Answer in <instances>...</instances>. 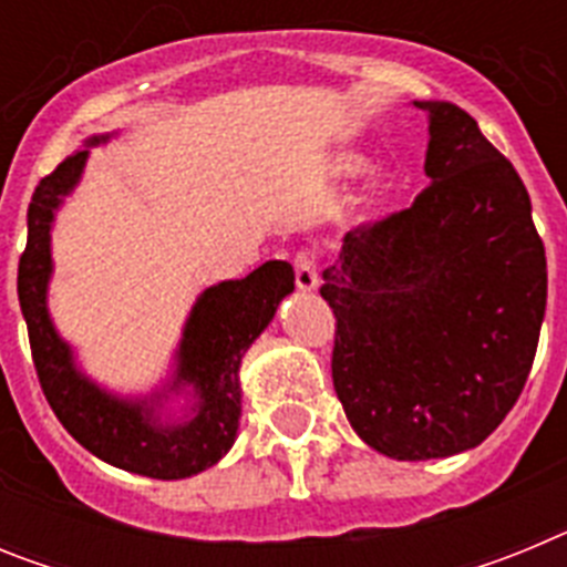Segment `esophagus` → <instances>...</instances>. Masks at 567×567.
I'll list each match as a JSON object with an SVG mask.
<instances>
[{
	"label": "esophagus",
	"mask_w": 567,
	"mask_h": 567,
	"mask_svg": "<svg viewBox=\"0 0 567 567\" xmlns=\"http://www.w3.org/2000/svg\"><path fill=\"white\" fill-rule=\"evenodd\" d=\"M295 284H298L300 292L318 289V267H315V258L309 252L295 255Z\"/></svg>",
	"instance_id": "obj_1"
}]
</instances>
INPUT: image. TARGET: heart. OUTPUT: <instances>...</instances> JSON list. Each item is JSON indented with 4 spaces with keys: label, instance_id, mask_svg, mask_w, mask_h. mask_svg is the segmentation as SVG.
Masks as SVG:
<instances>
[{
    "label": "heart",
    "instance_id": "heart-1",
    "mask_svg": "<svg viewBox=\"0 0 567 567\" xmlns=\"http://www.w3.org/2000/svg\"><path fill=\"white\" fill-rule=\"evenodd\" d=\"M365 169V162L360 155H338L332 162V173L340 178H349V175H360Z\"/></svg>",
    "mask_w": 567,
    "mask_h": 567
}]
</instances>
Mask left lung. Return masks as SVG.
Wrapping results in <instances>:
<instances>
[{
  "instance_id": "obj_1",
  "label": "left lung",
  "mask_w": 567,
  "mask_h": 567,
  "mask_svg": "<svg viewBox=\"0 0 567 567\" xmlns=\"http://www.w3.org/2000/svg\"><path fill=\"white\" fill-rule=\"evenodd\" d=\"M429 113V187L360 224L320 295L332 380L363 443L394 460L474 449L514 409L537 354L548 264L514 164L465 110Z\"/></svg>"
}]
</instances>
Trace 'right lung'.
I'll return each instance as SVG.
<instances>
[{"label":"right lung","mask_w":567,"mask_h":567,"mask_svg":"<svg viewBox=\"0 0 567 567\" xmlns=\"http://www.w3.org/2000/svg\"><path fill=\"white\" fill-rule=\"evenodd\" d=\"M93 135L90 144L107 142ZM76 150L39 182L28 207V247L19 258V307L28 323L30 352L50 409L70 437L115 468L153 480H184L215 465L233 449L240 417L238 369L252 340L269 327L275 309L295 289L287 260H267L240 280H221L195 300L178 343V365L167 389L147 400L104 392L73 363L48 312L50 227L64 195L82 178L90 150ZM184 384L194 389L193 419L164 421L161 400Z\"/></svg>","instance_id":"obj_1"}]
</instances>
